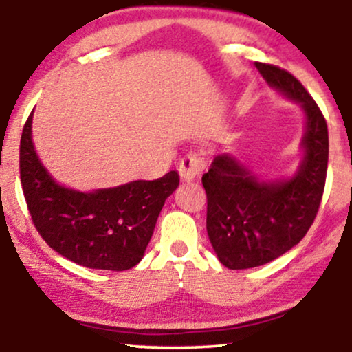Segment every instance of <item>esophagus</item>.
<instances>
[{
    "label": "esophagus",
    "instance_id": "1",
    "mask_svg": "<svg viewBox=\"0 0 352 352\" xmlns=\"http://www.w3.org/2000/svg\"><path fill=\"white\" fill-rule=\"evenodd\" d=\"M205 168V159L200 157L199 153L190 152L179 164V173L182 180H193L195 177H199Z\"/></svg>",
    "mask_w": 352,
    "mask_h": 352
}]
</instances>
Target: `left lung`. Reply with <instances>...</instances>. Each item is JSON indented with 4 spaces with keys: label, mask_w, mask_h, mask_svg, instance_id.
I'll list each match as a JSON object with an SVG mask.
<instances>
[{
    "label": "left lung",
    "mask_w": 352,
    "mask_h": 352,
    "mask_svg": "<svg viewBox=\"0 0 352 352\" xmlns=\"http://www.w3.org/2000/svg\"><path fill=\"white\" fill-rule=\"evenodd\" d=\"M270 86L301 104L305 159L292 179L258 180L228 153L201 177L207 192V232L218 260L246 270L276 260L302 240L316 218L328 172V124L305 86L288 71L254 63Z\"/></svg>",
    "instance_id": "1"
}]
</instances>
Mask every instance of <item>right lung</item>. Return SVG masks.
Instances as JSON below:
<instances>
[{
  "label": "right lung",
  "mask_w": 352,
  "mask_h": 352,
  "mask_svg": "<svg viewBox=\"0 0 352 352\" xmlns=\"http://www.w3.org/2000/svg\"><path fill=\"white\" fill-rule=\"evenodd\" d=\"M33 112L19 144V175L31 220L54 252L80 266L109 272L131 270L142 260L179 173L135 180L112 188L78 192L47 173L31 139Z\"/></svg>",
  "instance_id": "add662e5"
}]
</instances>
